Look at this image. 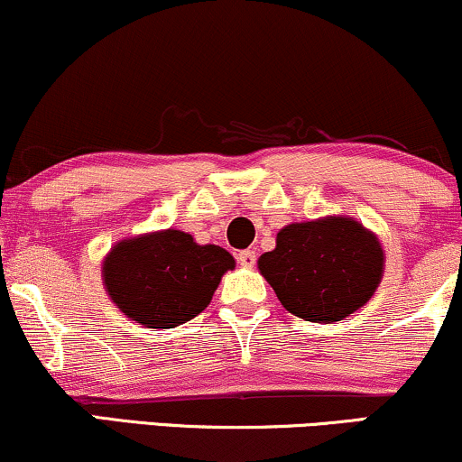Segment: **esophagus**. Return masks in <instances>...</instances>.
<instances>
[{"mask_svg":"<svg viewBox=\"0 0 462 462\" xmlns=\"http://www.w3.org/2000/svg\"><path fill=\"white\" fill-rule=\"evenodd\" d=\"M255 258H258V255H255L254 249H245V251H238V254H236L238 264L245 266V268H254Z\"/></svg>","mask_w":462,"mask_h":462,"instance_id":"1","label":"esophagus"}]
</instances>
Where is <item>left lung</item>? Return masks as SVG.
<instances>
[{"label":"left lung","mask_w":462,"mask_h":462,"mask_svg":"<svg viewBox=\"0 0 462 462\" xmlns=\"http://www.w3.org/2000/svg\"><path fill=\"white\" fill-rule=\"evenodd\" d=\"M386 254L375 232L347 215L294 221L277 232L258 271L285 311L332 324L358 311L382 283Z\"/></svg>","instance_id":"1"}]
</instances>
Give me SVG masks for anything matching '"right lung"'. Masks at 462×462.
<instances>
[{"label":"right lung","mask_w":462,"mask_h":462,"mask_svg":"<svg viewBox=\"0 0 462 462\" xmlns=\"http://www.w3.org/2000/svg\"><path fill=\"white\" fill-rule=\"evenodd\" d=\"M235 266L219 245H200L168 227L115 243L102 260V283L132 322L174 328L208 307L221 277Z\"/></svg>","instance_id":"right-lung-1"}]
</instances>
